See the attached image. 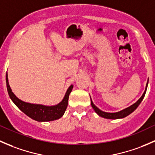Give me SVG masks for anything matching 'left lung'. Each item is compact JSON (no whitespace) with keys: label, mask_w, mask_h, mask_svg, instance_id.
Listing matches in <instances>:
<instances>
[{"label":"left lung","mask_w":155,"mask_h":155,"mask_svg":"<svg viewBox=\"0 0 155 155\" xmlns=\"http://www.w3.org/2000/svg\"><path fill=\"white\" fill-rule=\"evenodd\" d=\"M148 82H147V84H146V87H145V90L144 93H143V94L142 95L141 97H140V99H139L138 101L135 103V104H133V105H131L130 107H129L126 108V109H123V110L120 111V112H104V111H102V110H101L100 109H98V108L93 104V102H92V101H91V107L94 109V110L95 111V112H96V113L99 116L103 117V118H108V119H118V118H124V117L127 116L128 115H130V113H132V112H134V111L139 107V105L140 104V103L142 102V101H143V98H144V97H145V92H146L147 87H148Z\"/></svg>","instance_id":"left-lung-1"}]
</instances>
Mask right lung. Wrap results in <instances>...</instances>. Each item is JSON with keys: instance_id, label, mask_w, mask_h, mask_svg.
<instances>
[{"instance_id": "add662e5", "label": "right lung", "mask_w": 155, "mask_h": 155, "mask_svg": "<svg viewBox=\"0 0 155 155\" xmlns=\"http://www.w3.org/2000/svg\"><path fill=\"white\" fill-rule=\"evenodd\" d=\"M6 82H7V91H8L9 96H10L12 102L25 115H27L32 119L37 121H40V122L54 121V120H57L63 116L65 111H66L67 107H68L69 95H70V92L72 91V89L73 87V85L69 87L66 94H65L64 97L62 100L61 102L55 106L48 107V106L40 105V104H29V103L24 102V101L18 99L11 90L10 85H9L7 73L6 74Z\"/></svg>"}]
</instances>
